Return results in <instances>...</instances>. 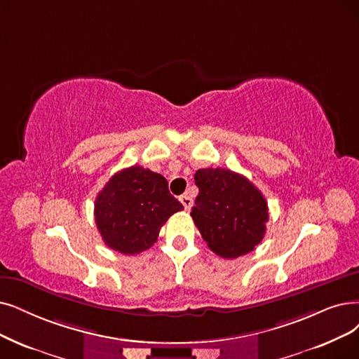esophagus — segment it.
<instances>
[{
	"label": "esophagus",
	"mask_w": 359,
	"mask_h": 359,
	"mask_svg": "<svg viewBox=\"0 0 359 359\" xmlns=\"http://www.w3.org/2000/svg\"><path fill=\"white\" fill-rule=\"evenodd\" d=\"M180 202L182 203V206H184L185 210L191 209V206H193V198H191L189 194H182V196L180 197Z\"/></svg>",
	"instance_id": "34e87169"
}]
</instances>
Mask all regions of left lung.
Masks as SVG:
<instances>
[{"mask_svg": "<svg viewBox=\"0 0 359 359\" xmlns=\"http://www.w3.org/2000/svg\"><path fill=\"white\" fill-rule=\"evenodd\" d=\"M194 180L198 196L191 217L209 249L225 259L252 252L266 231L262 193L246 177L222 168L198 169Z\"/></svg>", "mask_w": 359, "mask_h": 359, "instance_id": "8db88e82", "label": "left lung"}]
</instances>
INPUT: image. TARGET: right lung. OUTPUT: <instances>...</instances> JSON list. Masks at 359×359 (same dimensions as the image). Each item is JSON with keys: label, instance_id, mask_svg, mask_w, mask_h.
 <instances>
[{"label": "right lung", "instance_id": "obj_1", "mask_svg": "<svg viewBox=\"0 0 359 359\" xmlns=\"http://www.w3.org/2000/svg\"><path fill=\"white\" fill-rule=\"evenodd\" d=\"M182 205L161 174L134 165L114 174L98 193L95 224L106 246L123 255L151 248L162 225Z\"/></svg>", "mask_w": 359, "mask_h": 359}]
</instances>
